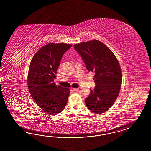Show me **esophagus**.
Masks as SVG:
<instances>
[{"mask_svg":"<svg viewBox=\"0 0 151 151\" xmlns=\"http://www.w3.org/2000/svg\"><path fill=\"white\" fill-rule=\"evenodd\" d=\"M78 89H79L78 88H73V90L74 91H75V92H76Z\"/></svg>","mask_w":151,"mask_h":151,"instance_id":"34e87169","label":"esophagus"}]
</instances>
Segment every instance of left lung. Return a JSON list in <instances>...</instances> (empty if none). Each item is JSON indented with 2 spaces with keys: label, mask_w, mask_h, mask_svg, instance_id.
<instances>
[{
  "label": "left lung",
  "mask_w": 151,
  "mask_h": 151,
  "mask_svg": "<svg viewBox=\"0 0 151 151\" xmlns=\"http://www.w3.org/2000/svg\"><path fill=\"white\" fill-rule=\"evenodd\" d=\"M88 71L95 75L96 86L85 99L89 110L97 114L108 110L115 102L121 89V70L113 52L97 40L74 45Z\"/></svg>",
  "instance_id": "8db88e82"
}]
</instances>
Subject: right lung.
<instances>
[{
    "label": "right lung",
    "mask_w": 151,
    "mask_h": 151,
    "mask_svg": "<svg viewBox=\"0 0 151 151\" xmlns=\"http://www.w3.org/2000/svg\"><path fill=\"white\" fill-rule=\"evenodd\" d=\"M72 46L64 43L45 45L34 55L30 64L28 86L37 105L47 114L55 115L66 106L70 91L54 82L63 55Z\"/></svg>",
    "instance_id": "obj_1"
}]
</instances>
